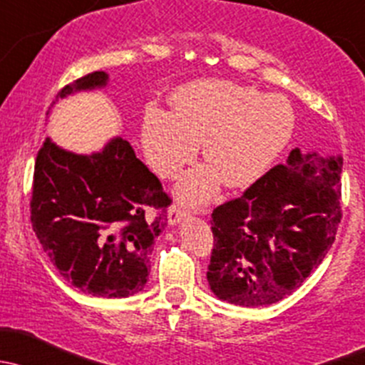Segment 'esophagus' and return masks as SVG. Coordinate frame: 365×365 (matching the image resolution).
Wrapping results in <instances>:
<instances>
[{
    "label": "esophagus",
    "instance_id": "34e87169",
    "mask_svg": "<svg viewBox=\"0 0 365 365\" xmlns=\"http://www.w3.org/2000/svg\"><path fill=\"white\" fill-rule=\"evenodd\" d=\"M186 216H187V209L184 207L182 204H179V202L172 204L170 209H168V223H170V225L179 223V221H181L182 217H186Z\"/></svg>",
    "mask_w": 365,
    "mask_h": 365
}]
</instances>
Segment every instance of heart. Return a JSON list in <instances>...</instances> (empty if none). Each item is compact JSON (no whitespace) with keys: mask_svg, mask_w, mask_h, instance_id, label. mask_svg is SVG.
Masks as SVG:
<instances>
[{"mask_svg":"<svg viewBox=\"0 0 365 365\" xmlns=\"http://www.w3.org/2000/svg\"><path fill=\"white\" fill-rule=\"evenodd\" d=\"M294 110L281 96L227 81H198L178 89L174 112L151 108L142 123V144L149 165L172 178L197 155L198 167L179 182L187 202L205 198L217 178L228 187L255 182L279 156L294 131Z\"/></svg>","mask_w":365,"mask_h":365,"instance_id":"heart-1","label":"heart"}]
</instances>
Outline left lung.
Returning <instances> with one entry per match:
<instances>
[{
  "label": "left lung",
  "instance_id": "obj_1",
  "mask_svg": "<svg viewBox=\"0 0 365 365\" xmlns=\"http://www.w3.org/2000/svg\"><path fill=\"white\" fill-rule=\"evenodd\" d=\"M297 148L237 198L210 214V290L244 307L284 299L322 264L343 217V158Z\"/></svg>",
  "mask_w": 365,
  "mask_h": 365
}]
</instances>
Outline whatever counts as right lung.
<instances>
[{"label":"right lung","mask_w":365,"mask_h":365,"mask_svg":"<svg viewBox=\"0 0 365 365\" xmlns=\"http://www.w3.org/2000/svg\"><path fill=\"white\" fill-rule=\"evenodd\" d=\"M105 84L107 73L93 71L65 86L56 100ZM170 204L160 179L121 137L91 156L45 138L36 155L33 230L59 274L84 294L123 299L145 287Z\"/></svg>","instance_id":"1"}]
</instances>
